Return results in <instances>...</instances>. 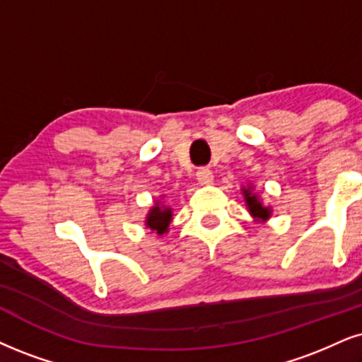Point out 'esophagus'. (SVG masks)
Masks as SVG:
<instances>
[{"label":"esophagus","instance_id":"1","mask_svg":"<svg viewBox=\"0 0 362 362\" xmlns=\"http://www.w3.org/2000/svg\"><path fill=\"white\" fill-rule=\"evenodd\" d=\"M196 180H198L199 185H211V182H213V173L209 171L208 168L198 169V173H196Z\"/></svg>","mask_w":362,"mask_h":362}]
</instances>
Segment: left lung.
I'll return each mask as SVG.
<instances>
[{"instance_id": "8db88e82", "label": "left lung", "mask_w": 362, "mask_h": 362, "mask_svg": "<svg viewBox=\"0 0 362 362\" xmlns=\"http://www.w3.org/2000/svg\"><path fill=\"white\" fill-rule=\"evenodd\" d=\"M253 185L248 182V186H242V194L245 199V206H247L248 213L255 218V221H269L272 218V209L270 204H263V202L260 199V196L257 193H253Z\"/></svg>"}]
</instances>
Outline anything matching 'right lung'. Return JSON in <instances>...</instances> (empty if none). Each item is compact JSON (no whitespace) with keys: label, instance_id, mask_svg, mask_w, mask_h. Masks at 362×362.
<instances>
[{"label":"right lung","instance_id":"right-lung-1","mask_svg":"<svg viewBox=\"0 0 362 362\" xmlns=\"http://www.w3.org/2000/svg\"><path fill=\"white\" fill-rule=\"evenodd\" d=\"M163 199L164 196H160L159 199H156V203L149 208V211H147L146 220H144L146 228L149 230L151 233H156L159 236L168 233L169 225H171L173 221V208L168 206V204H164Z\"/></svg>","mask_w":362,"mask_h":362}]
</instances>
